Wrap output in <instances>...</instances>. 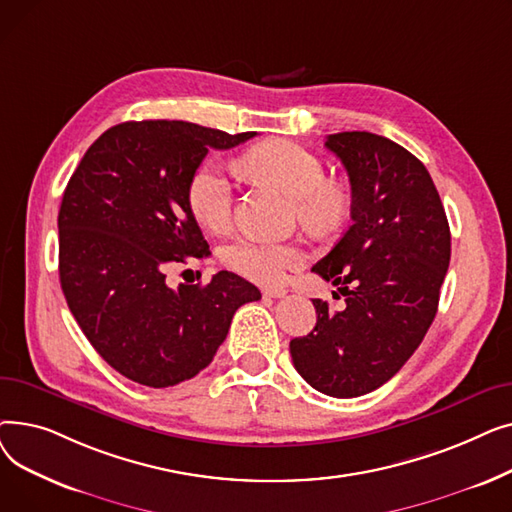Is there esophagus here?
Here are the masks:
<instances>
[{"instance_id": "34e87169", "label": "esophagus", "mask_w": 512, "mask_h": 512, "mask_svg": "<svg viewBox=\"0 0 512 512\" xmlns=\"http://www.w3.org/2000/svg\"><path fill=\"white\" fill-rule=\"evenodd\" d=\"M263 294H265V297H270V299H284L288 290L286 288H265Z\"/></svg>"}]
</instances>
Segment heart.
Listing matches in <instances>:
<instances>
[{
	"label": "heart",
	"instance_id": "obj_1",
	"mask_svg": "<svg viewBox=\"0 0 512 512\" xmlns=\"http://www.w3.org/2000/svg\"><path fill=\"white\" fill-rule=\"evenodd\" d=\"M242 168L297 199L301 220L309 226L328 228L340 220L344 193L326 182L324 164L309 149L272 139L245 153ZM188 205L205 228L215 232L228 228L234 211V182L222 164L209 159L195 170L188 182ZM222 261L253 282L278 284L303 263V251L288 242L236 238L222 249Z\"/></svg>",
	"mask_w": 512,
	"mask_h": 512
}]
</instances>
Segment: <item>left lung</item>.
Segmentation results:
<instances>
[{"label":"left lung","instance_id":"left-lung-1","mask_svg":"<svg viewBox=\"0 0 512 512\" xmlns=\"http://www.w3.org/2000/svg\"><path fill=\"white\" fill-rule=\"evenodd\" d=\"M326 147L351 180L353 224L313 272L340 286L346 307L313 299L317 324L290 340V355L315 390L355 398L394 378L432 326L450 228L432 176L405 147L359 130L328 134Z\"/></svg>","mask_w":512,"mask_h":512}]
</instances>
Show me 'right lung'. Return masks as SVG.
Returning a JSON list of instances; mask_svg holds the SVG:
<instances>
[{
	"label": "right lung",
	"instance_id": "right-lung-1",
	"mask_svg": "<svg viewBox=\"0 0 512 512\" xmlns=\"http://www.w3.org/2000/svg\"><path fill=\"white\" fill-rule=\"evenodd\" d=\"M253 137L182 120L122 122L74 170L58 213L60 284L80 330L124 378L149 388L195 378L236 309L261 299L232 272L166 284L172 263L209 255L188 205L195 170L209 149Z\"/></svg>",
	"mask_w": 512,
	"mask_h": 512
}]
</instances>
